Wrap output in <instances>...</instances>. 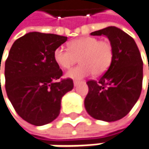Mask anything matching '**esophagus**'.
<instances>
[{
  "mask_svg": "<svg viewBox=\"0 0 149 149\" xmlns=\"http://www.w3.org/2000/svg\"><path fill=\"white\" fill-rule=\"evenodd\" d=\"M79 83H80L79 81H77V80H75L74 82H73V84H74V86L76 87V86H77V85L79 84Z\"/></svg>",
  "mask_w": 149,
  "mask_h": 149,
  "instance_id": "1",
  "label": "esophagus"
}]
</instances>
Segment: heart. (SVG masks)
<instances>
[{"label": "heart", "instance_id": "heart-1", "mask_svg": "<svg viewBox=\"0 0 149 149\" xmlns=\"http://www.w3.org/2000/svg\"><path fill=\"white\" fill-rule=\"evenodd\" d=\"M54 58L63 69L73 66L78 59L81 64L69 70L66 77L80 80L92 73L96 76L104 73L113 61L114 49L108 40L83 37L71 41L68 49L58 47L55 50Z\"/></svg>", "mask_w": 149, "mask_h": 149}]
</instances>
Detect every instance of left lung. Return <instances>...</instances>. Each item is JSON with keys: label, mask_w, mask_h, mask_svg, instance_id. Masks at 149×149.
<instances>
[{"label": "left lung", "mask_w": 149, "mask_h": 149, "mask_svg": "<svg viewBox=\"0 0 149 149\" xmlns=\"http://www.w3.org/2000/svg\"><path fill=\"white\" fill-rule=\"evenodd\" d=\"M102 34L113 45V61L98 81L87 82L84 104L93 118L116 121L126 116L140 97L143 63L136 42L127 33L112 26L91 33Z\"/></svg>", "instance_id": "1"}]
</instances>
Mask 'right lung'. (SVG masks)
<instances>
[{"label": "right lung", "mask_w": 149, "mask_h": 149, "mask_svg": "<svg viewBox=\"0 0 149 149\" xmlns=\"http://www.w3.org/2000/svg\"><path fill=\"white\" fill-rule=\"evenodd\" d=\"M67 37L32 32L13 43L5 63V87L17 115L34 126L53 121L60 114L61 100L73 88L62 79L55 50Z\"/></svg>", "instance_id": "add662e5"}]
</instances>
